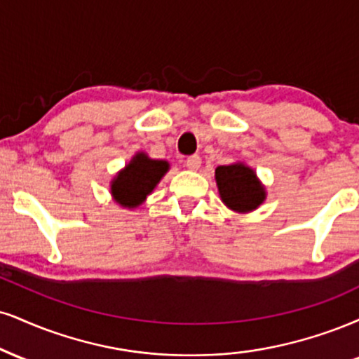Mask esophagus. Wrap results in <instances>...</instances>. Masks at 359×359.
Masks as SVG:
<instances>
[{"label": "esophagus", "instance_id": "esophagus-1", "mask_svg": "<svg viewBox=\"0 0 359 359\" xmlns=\"http://www.w3.org/2000/svg\"><path fill=\"white\" fill-rule=\"evenodd\" d=\"M201 163H202V161L198 155H191V157L185 161V165H187L189 170H197V168L201 167Z\"/></svg>", "mask_w": 359, "mask_h": 359}]
</instances>
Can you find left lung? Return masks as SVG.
I'll return each mask as SVG.
<instances>
[{
    "label": "left lung",
    "mask_w": 359,
    "mask_h": 359,
    "mask_svg": "<svg viewBox=\"0 0 359 359\" xmlns=\"http://www.w3.org/2000/svg\"><path fill=\"white\" fill-rule=\"evenodd\" d=\"M215 182L224 204L236 212H250L266 198V191L256 172L241 162L215 168Z\"/></svg>",
    "instance_id": "obj_1"
}]
</instances>
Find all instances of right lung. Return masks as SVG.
<instances>
[{
	"mask_svg": "<svg viewBox=\"0 0 359 359\" xmlns=\"http://www.w3.org/2000/svg\"><path fill=\"white\" fill-rule=\"evenodd\" d=\"M167 170L168 162L154 161L147 154L138 152L111 180V196L122 207H138L157 187Z\"/></svg>",
	"mask_w": 359,
	"mask_h": 359,
	"instance_id": "add662e5",
	"label": "right lung"
}]
</instances>
